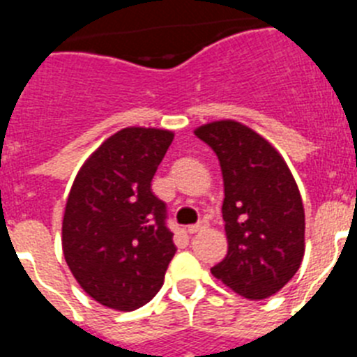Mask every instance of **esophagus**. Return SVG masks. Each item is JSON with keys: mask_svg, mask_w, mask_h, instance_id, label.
Here are the masks:
<instances>
[{"mask_svg": "<svg viewBox=\"0 0 357 357\" xmlns=\"http://www.w3.org/2000/svg\"><path fill=\"white\" fill-rule=\"evenodd\" d=\"M207 227V223H204V222H200V223H197V225H189L188 229V232L189 234H197V232H200V230H204Z\"/></svg>", "mask_w": 357, "mask_h": 357, "instance_id": "1", "label": "esophagus"}]
</instances>
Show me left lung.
Returning <instances> with one entry per match:
<instances>
[{
    "label": "left lung",
    "mask_w": 357,
    "mask_h": 357,
    "mask_svg": "<svg viewBox=\"0 0 357 357\" xmlns=\"http://www.w3.org/2000/svg\"><path fill=\"white\" fill-rule=\"evenodd\" d=\"M195 135L218 155L225 189L229 250L211 273L250 301L275 295L305 250L304 206L288 164L263 135L234 119L202 125Z\"/></svg>",
    "instance_id": "8db88e82"
}]
</instances>
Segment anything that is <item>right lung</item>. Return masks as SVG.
<instances>
[{
    "label": "right lung",
    "mask_w": 357,
    "mask_h": 357,
    "mask_svg": "<svg viewBox=\"0 0 357 357\" xmlns=\"http://www.w3.org/2000/svg\"><path fill=\"white\" fill-rule=\"evenodd\" d=\"M172 130L127 127L82 164L62 220L64 259L91 298L116 311L150 302L175 255L166 204L151 193Z\"/></svg>",
    "instance_id": "1"
}]
</instances>
